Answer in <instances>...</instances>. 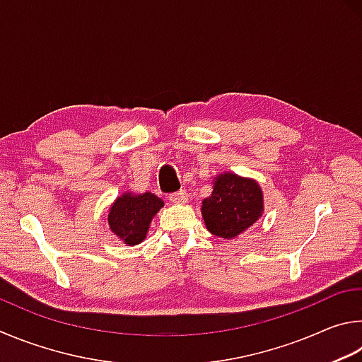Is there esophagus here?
I'll return each instance as SVG.
<instances>
[{
	"label": "esophagus",
	"mask_w": 362,
	"mask_h": 362,
	"mask_svg": "<svg viewBox=\"0 0 362 362\" xmlns=\"http://www.w3.org/2000/svg\"><path fill=\"white\" fill-rule=\"evenodd\" d=\"M168 199L173 202V204H186V202H187V192L182 191V189H181V191L170 194Z\"/></svg>",
	"instance_id": "34e87169"
}]
</instances>
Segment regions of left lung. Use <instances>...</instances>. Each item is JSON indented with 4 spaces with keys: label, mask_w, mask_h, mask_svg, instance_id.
Here are the masks:
<instances>
[{
    "label": "left lung",
    "mask_w": 362,
    "mask_h": 362,
    "mask_svg": "<svg viewBox=\"0 0 362 362\" xmlns=\"http://www.w3.org/2000/svg\"><path fill=\"white\" fill-rule=\"evenodd\" d=\"M264 213L262 189L255 180L235 173L214 177L213 192L202 202L206 229L221 238H235Z\"/></svg>",
    "instance_id": "1"
}]
</instances>
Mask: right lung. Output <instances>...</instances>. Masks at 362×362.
<instances>
[{"label":"right lung","instance_id":"obj_1","mask_svg":"<svg viewBox=\"0 0 362 362\" xmlns=\"http://www.w3.org/2000/svg\"><path fill=\"white\" fill-rule=\"evenodd\" d=\"M163 206V200L151 192H124L111 205L107 224L114 235L127 246L141 243L149 230L151 221Z\"/></svg>","mask_w":362,"mask_h":362}]
</instances>
